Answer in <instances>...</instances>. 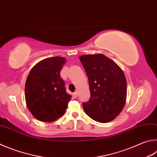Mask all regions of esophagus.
<instances>
[{"label":"esophagus","mask_w":157,"mask_h":157,"mask_svg":"<svg viewBox=\"0 0 157 157\" xmlns=\"http://www.w3.org/2000/svg\"><path fill=\"white\" fill-rule=\"evenodd\" d=\"M73 95L74 96V98H77V97H78V93L77 92H75V93H73Z\"/></svg>","instance_id":"obj_1"}]
</instances>
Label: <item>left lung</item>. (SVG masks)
<instances>
[{"mask_svg":"<svg viewBox=\"0 0 157 157\" xmlns=\"http://www.w3.org/2000/svg\"><path fill=\"white\" fill-rule=\"evenodd\" d=\"M88 78L90 98L82 106L85 113L99 123L117 117L125 106L127 83L124 71L101 53L79 56Z\"/></svg>","mask_w":157,"mask_h":157,"instance_id":"1","label":"left lung"}]
</instances>
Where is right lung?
<instances>
[{
  "label": "right lung",
  "mask_w": 157,
  "mask_h": 157,
  "mask_svg": "<svg viewBox=\"0 0 157 157\" xmlns=\"http://www.w3.org/2000/svg\"><path fill=\"white\" fill-rule=\"evenodd\" d=\"M63 57H51L38 62L27 76L25 87V101L34 117L52 122L61 117L71 95L65 88L60 71L66 62Z\"/></svg>",
  "instance_id": "1"
}]
</instances>
